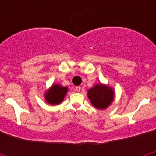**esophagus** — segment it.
<instances>
[{"instance_id":"obj_1","label":"esophagus","mask_w":156,"mask_h":156,"mask_svg":"<svg viewBox=\"0 0 156 156\" xmlns=\"http://www.w3.org/2000/svg\"><path fill=\"white\" fill-rule=\"evenodd\" d=\"M80 90H81V87L80 86H77V87H75V90H76V91L80 92Z\"/></svg>"}]
</instances>
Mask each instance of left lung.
<instances>
[{"instance_id":"left-lung-1","label":"left lung","mask_w":156,"mask_h":156,"mask_svg":"<svg viewBox=\"0 0 156 156\" xmlns=\"http://www.w3.org/2000/svg\"><path fill=\"white\" fill-rule=\"evenodd\" d=\"M88 97L92 105L98 109H105L113 101V90L108 87L98 84L88 90Z\"/></svg>"}]
</instances>
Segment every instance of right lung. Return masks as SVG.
Here are the masks:
<instances>
[{
    "instance_id": "1",
    "label": "right lung",
    "mask_w": 156,
    "mask_h": 156,
    "mask_svg": "<svg viewBox=\"0 0 156 156\" xmlns=\"http://www.w3.org/2000/svg\"><path fill=\"white\" fill-rule=\"evenodd\" d=\"M68 88L62 87L58 84H55L51 87L45 94L46 101L51 105H57L61 103L64 98Z\"/></svg>"
}]
</instances>
